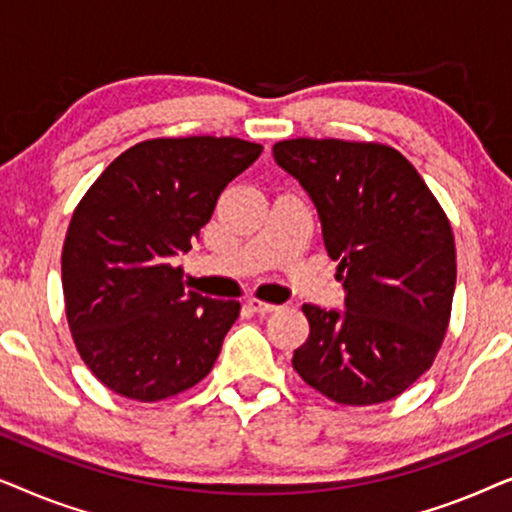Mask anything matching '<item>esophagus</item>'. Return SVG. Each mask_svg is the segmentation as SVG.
Returning a JSON list of instances; mask_svg holds the SVG:
<instances>
[{
    "mask_svg": "<svg viewBox=\"0 0 512 512\" xmlns=\"http://www.w3.org/2000/svg\"><path fill=\"white\" fill-rule=\"evenodd\" d=\"M247 305L254 312H258V314H268V312H275L277 310L275 303H265V300H258V298H249Z\"/></svg>",
    "mask_w": 512,
    "mask_h": 512,
    "instance_id": "34e87169",
    "label": "esophagus"
}]
</instances>
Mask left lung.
Instances as JSON below:
<instances>
[{
    "instance_id": "left-lung-1",
    "label": "left lung",
    "mask_w": 512,
    "mask_h": 512,
    "mask_svg": "<svg viewBox=\"0 0 512 512\" xmlns=\"http://www.w3.org/2000/svg\"><path fill=\"white\" fill-rule=\"evenodd\" d=\"M272 156L317 207L345 289L340 310L303 305L310 338L293 368L335 403L391 401L431 368L445 338L457 284L450 221L389 146L300 137Z\"/></svg>"
}]
</instances>
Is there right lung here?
<instances>
[{"mask_svg":"<svg viewBox=\"0 0 512 512\" xmlns=\"http://www.w3.org/2000/svg\"><path fill=\"white\" fill-rule=\"evenodd\" d=\"M261 151L235 137L149 139L121 153L79 202L62 247V291L76 349L104 387L160 401L212 370L240 303L186 291L174 258Z\"/></svg>","mask_w":512,"mask_h":512,"instance_id":"right-lung-1","label":"right lung"}]
</instances>
